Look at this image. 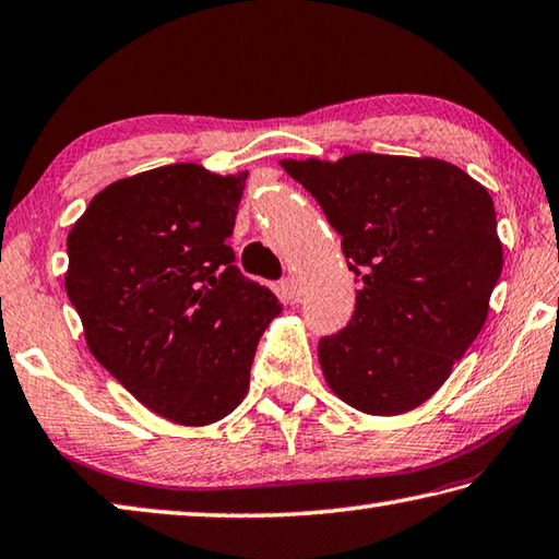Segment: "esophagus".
<instances>
[{"instance_id": "1", "label": "esophagus", "mask_w": 559, "mask_h": 559, "mask_svg": "<svg viewBox=\"0 0 559 559\" xmlns=\"http://www.w3.org/2000/svg\"><path fill=\"white\" fill-rule=\"evenodd\" d=\"M281 290H283V296H286V300H290V302H298L300 300V283H298L296 276L283 278L281 281Z\"/></svg>"}]
</instances>
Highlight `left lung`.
<instances>
[{"instance_id": "8db88e82", "label": "left lung", "mask_w": 559, "mask_h": 559, "mask_svg": "<svg viewBox=\"0 0 559 559\" xmlns=\"http://www.w3.org/2000/svg\"><path fill=\"white\" fill-rule=\"evenodd\" d=\"M359 278L347 328L318 344L334 395L369 415L418 408L481 332L503 269L493 200L440 158H283Z\"/></svg>"}]
</instances>
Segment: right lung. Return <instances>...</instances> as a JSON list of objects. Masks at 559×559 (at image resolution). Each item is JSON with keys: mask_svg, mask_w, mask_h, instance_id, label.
Masks as SVG:
<instances>
[{"mask_svg": "<svg viewBox=\"0 0 559 559\" xmlns=\"http://www.w3.org/2000/svg\"><path fill=\"white\" fill-rule=\"evenodd\" d=\"M247 176L144 170L99 190L68 235L66 293L87 349L141 405L190 428L245 401L257 344L281 312L227 245Z\"/></svg>", "mask_w": 559, "mask_h": 559, "instance_id": "obj_1", "label": "right lung"}]
</instances>
